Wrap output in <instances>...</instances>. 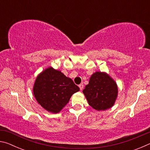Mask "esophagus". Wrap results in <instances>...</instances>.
<instances>
[{"label": "esophagus", "instance_id": "esophagus-1", "mask_svg": "<svg viewBox=\"0 0 150 150\" xmlns=\"http://www.w3.org/2000/svg\"><path fill=\"white\" fill-rule=\"evenodd\" d=\"M83 87H84V85H83V83H81V84H80L79 85V88H80V90H81V91H82V90H83Z\"/></svg>", "mask_w": 150, "mask_h": 150}]
</instances>
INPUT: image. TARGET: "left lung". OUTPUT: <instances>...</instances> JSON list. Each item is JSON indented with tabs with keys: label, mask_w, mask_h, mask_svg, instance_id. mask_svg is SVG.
<instances>
[{
	"label": "left lung",
	"mask_w": 150,
	"mask_h": 150,
	"mask_svg": "<svg viewBox=\"0 0 150 150\" xmlns=\"http://www.w3.org/2000/svg\"><path fill=\"white\" fill-rule=\"evenodd\" d=\"M88 105L97 111L112 107L118 96L116 81L106 72L96 71L91 76L83 91Z\"/></svg>",
	"instance_id": "8db88e82"
}]
</instances>
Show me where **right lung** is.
I'll return each instance as SVG.
<instances>
[{"instance_id": "add662e5", "label": "right lung", "mask_w": 150, "mask_h": 150, "mask_svg": "<svg viewBox=\"0 0 150 150\" xmlns=\"http://www.w3.org/2000/svg\"><path fill=\"white\" fill-rule=\"evenodd\" d=\"M37 102L47 112L57 114L69 102L79 88L69 77L50 67L39 73L32 88Z\"/></svg>"}]
</instances>
